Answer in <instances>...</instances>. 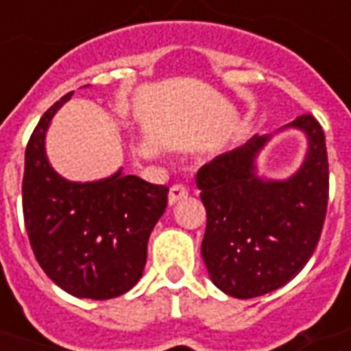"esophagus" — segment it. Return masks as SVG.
I'll list each match as a JSON object with an SVG mask.
<instances>
[{
  "mask_svg": "<svg viewBox=\"0 0 351 351\" xmlns=\"http://www.w3.org/2000/svg\"><path fill=\"white\" fill-rule=\"evenodd\" d=\"M184 198H187V189L184 186H180V184H176V186H173L169 189V206H175L176 202H180V200H184Z\"/></svg>",
  "mask_w": 351,
  "mask_h": 351,
  "instance_id": "esophagus-1",
  "label": "esophagus"
}]
</instances>
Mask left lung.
<instances>
[{"instance_id":"8db88e82","label":"left lung","mask_w":351,"mask_h":351,"mask_svg":"<svg viewBox=\"0 0 351 351\" xmlns=\"http://www.w3.org/2000/svg\"><path fill=\"white\" fill-rule=\"evenodd\" d=\"M297 129L308 147L293 175H258V154L271 134L255 136L220 154L197 173L208 226L202 258L209 278L234 299H253L282 288L310 261L321 239L328 206L324 131L311 114L278 131Z\"/></svg>"}]
</instances>
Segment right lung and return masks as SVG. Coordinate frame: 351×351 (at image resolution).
<instances>
[{
  "instance_id": "1",
  "label": "right lung",
  "mask_w": 351,
  "mask_h": 351,
  "mask_svg": "<svg viewBox=\"0 0 351 351\" xmlns=\"http://www.w3.org/2000/svg\"><path fill=\"white\" fill-rule=\"evenodd\" d=\"M73 93L41 117L27 151L23 219L36 261L52 282L78 299L127 293L147 261L149 234L167 208L164 186L134 175L73 182L54 171L45 151L52 118Z\"/></svg>"
}]
</instances>
